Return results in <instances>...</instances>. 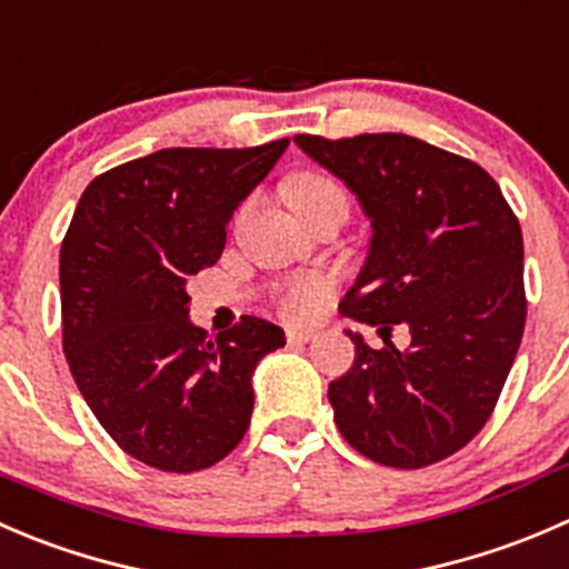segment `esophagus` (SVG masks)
Listing matches in <instances>:
<instances>
[{
	"instance_id": "1",
	"label": "esophagus",
	"mask_w": 569,
	"mask_h": 569,
	"mask_svg": "<svg viewBox=\"0 0 569 569\" xmlns=\"http://www.w3.org/2000/svg\"><path fill=\"white\" fill-rule=\"evenodd\" d=\"M312 340V331H303V329H287V342L290 346H303V342Z\"/></svg>"
}]
</instances>
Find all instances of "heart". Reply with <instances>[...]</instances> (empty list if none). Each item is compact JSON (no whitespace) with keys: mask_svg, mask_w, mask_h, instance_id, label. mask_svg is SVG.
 <instances>
[{"mask_svg":"<svg viewBox=\"0 0 569 569\" xmlns=\"http://www.w3.org/2000/svg\"><path fill=\"white\" fill-rule=\"evenodd\" d=\"M284 193L292 210L303 221L318 216V212L329 210V207H346L348 210V196L342 190V184L318 171H301L296 177H290ZM326 296H329V282L323 277H296L279 287L277 301L284 318L307 320L318 312Z\"/></svg>","mask_w":569,"mask_h":569,"instance_id":"obj_1","label":"heart"}]
</instances>
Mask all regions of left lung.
Listing matches in <instances>:
<instances>
[{"label": "left lung", "mask_w": 569, "mask_h": 569, "mask_svg": "<svg viewBox=\"0 0 569 569\" xmlns=\"http://www.w3.org/2000/svg\"><path fill=\"white\" fill-rule=\"evenodd\" d=\"M292 140L357 193L373 227L340 312L379 326L385 348L346 331L357 357L329 385L337 429L387 468L442 462L483 429L520 348V221L481 166L426 140ZM398 322L413 335L407 352L386 340Z\"/></svg>", "instance_id": "obj_1"}]
</instances>
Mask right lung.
Wrapping results in <instances>:
<instances>
[{"mask_svg": "<svg viewBox=\"0 0 569 569\" xmlns=\"http://www.w3.org/2000/svg\"><path fill=\"white\" fill-rule=\"evenodd\" d=\"M287 143L160 149L99 173L77 204L60 246L63 351L101 429L149 468L193 473L234 451L257 362L284 346L251 315L210 340L188 318V282L216 266Z\"/></svg>", "mask_w": 569, "mask_h": 569, "instance_id": "right-lung-1", "label": "right lung"}]
</instances>
